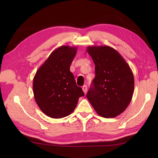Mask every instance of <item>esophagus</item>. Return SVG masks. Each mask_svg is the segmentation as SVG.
I'll list each match as a JSON object with an SVG mask.
<instances>
[{"label":"esophagus","instance_id":"1","mask_svg":"<svg viewBox=\"0 0 158 158\" xmlns=\"http://www.w3.org/2000/svg\"><path fill=\"white\" fill-rule=\"evenodd\" d=\"M82 89H83V92H84L85 94H86L87 90H88V87H87V85H83V86L82 87Z\"/></svg>","mask_w":158,"mask_h":158}]
</instances>
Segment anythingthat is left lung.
I'll return each mask as SVG.
<instances>
[{"label": "left lung", "instance_id": "1", "mask_svg": "<svg viewBox=\"0 0 158 158\" xmlns=\"http://www.w3.org/2000/svg\"><path fill=\"white\" fill-rule=\"evenodd\" d=\"M86 50L94 62L96 73L87 98L101 117L120 115L132 98V70L119 52L109 46H89Z\"/></svg>", "mask_w": 158, "mask_h": 158}]
</instances>
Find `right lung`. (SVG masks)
<instances>
[{
    "label": "right lung",
    "mask_w": 158,
    "mask_h": 158,
    "mask_svg": "<svg viewBox=\"0 0 158 158\" xmlns=\"http://www.w3.org/2000/svg\"><path fill=\"white\" fill-rule=\"evenodd\" d=\"M76 47L63 45L55 49L40 66L33 79V93L39 107L52 118L71 114L84 93L76 85L70 66Z\"/></svg>",
    "instance_id": "add662e5"
}]
</instances>
